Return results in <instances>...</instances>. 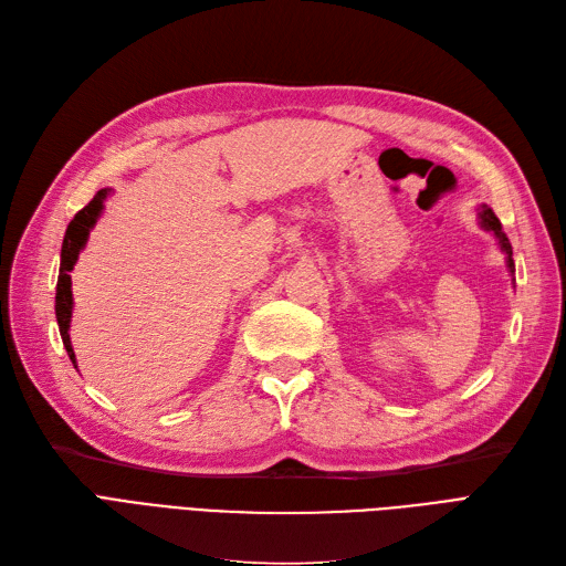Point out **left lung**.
Returning <instances> with one entry per match:
<instances>
[{
	"instance_id": "obj_1",
	"label": "left lung",
	"mask_w": 566,
	"mask_h": 566,
	"mask_svg": "<svg viewBox=\"0 0 566 566\" xmlns=\"http://www.w3.org/2000/svg\"><path fill=\"white\" fill-rule=\"evenodd\" d=\"M480 218H482V228L484 230H491L496 234V240H499V244H501V249L505 251V263H507V270H510V275H515V261H513V247H510V242H507V234L503 232V228H501V221L496 218V213L491 211L489 207H482V211H480Z\"/></svg>"
}]
</instances>
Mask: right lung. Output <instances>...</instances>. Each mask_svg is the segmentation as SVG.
<instances>
[{
	"instance_id": "add662e5",
	"label": "right lung",
	"mask_w": 566,
	"mask_h": 566,
	"mask_svg": "<svg viewBox=\"0 0 566 566\" xmlns=\"http://www.w3.org/2000/svg\"><path fill=\"white\" fill-rule=\"evenodd\" d=\"M111 195V190L103 188L94 195V199L91 202L75 213V218H72L67 230H65V237H63V249H61V270H59V284H56V319H59V329H61V338H63V345L65 350L72 359V364H75L77 369V361H75V350H72V343H70V317H72V280H70V270L75 268L77 263V256L80 251L84 249L86 240H88V232L91 228L96 226L98 216L103 211V202L105 197Z\"/></svg>"
}]
</instances>
